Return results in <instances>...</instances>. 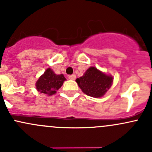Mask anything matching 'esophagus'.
Segmentation results:
<instances>
[{
    "mask_svg": "<svg viewBox=\"0 0 152 152\" xmlns=\"http://www.w3.org/2000/svg\"><path fill=\"white\" fill-rule=\"evenodd\" d=\"M76 76L75 74H73V75H70V76H68V79H70V80H74L75 79H76Z\"/></svg>",
    "mask_w": 152,
    "mask_h": 152,
    "instance_id": "obj_1",
    "label": "esophagus"
}]
</instances>
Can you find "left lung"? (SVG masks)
<instances>
[{
	"label": "left lung",
	"mask_w": 152,
	"mask_h": 152,
	"mask_svg": "<svg viewBox=\"0 0 152 152\" xmlns=\"http://www.w3.org/2000/svg\"><path fill=\"white\" fill-rule=\"evenodd\" d=\"M76 82L86 95L91 97L101 98L111 87L113 77L97 67L91 66L86 70L83 76L77 78Z\"/></svg>",
	"instance_id": "obj_1"
}]
</instances>
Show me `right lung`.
<instances>
[{
    "mask_svg": "<svg viewBox=\"0 0 152 152\" xmlns=\"http://www.w3.org/2000/svg\"><path fill=\"white\" fill-rule=\"evenodd\" d=\"M65 80L63 74H56L51 68L48 67L37 79L35 87L38 92L50 96L56 94Z\"/></svg>",
    "mask_w": 152,
    "mask_h": 152,
    "instance_id": "obj_1",
    "label": "right lung"
}]
</instances>
